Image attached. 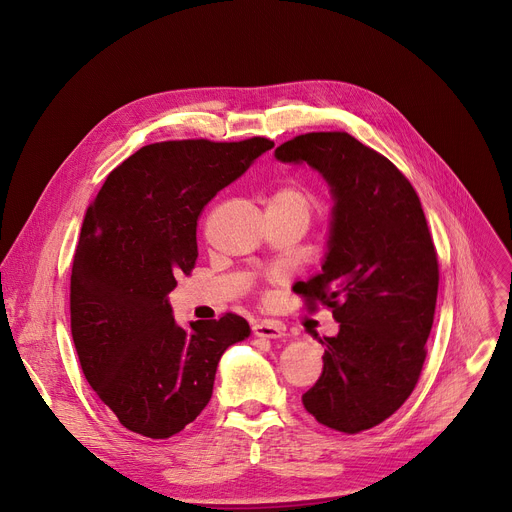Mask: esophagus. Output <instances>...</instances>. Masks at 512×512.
Segmentation results:
<instances>
[{
  "label": "esophagus",
  "mask_w": 512,
  "mask_h": 512,
  "mask_svg": "<svg viewBox=\"0 0 512 512\" xmlns=\"http://www.w3.org/2000/svg\"><path fill=\"white\" fill-rule=\"evenodd\" d=\"M254 333H256L258 337H269V339L283 337V335H285V325L279 323V321L264 319V321H258V323L254 325Z\"/></svg>",
  "instance_id": "obj_1"
}]
</instances>
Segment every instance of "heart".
Listing matches in <instances>:
<instances>
[{
	"mask_svg": "<svg viewBox=\"0 0 512 512\" xmlns=\"http://www.w3.org/2000/svg\"><path fill=\"white\" fill-rule=\"evenodd\" d=\"M271 202H283V204H298V206H304L310 210L312 206V196L310 193L300 187V185H283L279 187L273 196H271Z\"/></svg>",
	"mask_w": 512,
	"mask_h": 512,
	"instance_id": "heart-1",
	"label": "heart"
}]
</instances>
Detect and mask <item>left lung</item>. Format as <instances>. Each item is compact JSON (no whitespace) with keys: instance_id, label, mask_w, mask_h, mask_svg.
Segmentation results:
<instances>
[{"instance_id":"1","label":"left lung","mask_w":512,"mask_h":512,"mask_svg":"<svg viewBox=\"0 0 512 512\" xmlns=\"http://www.w3.org/2000/svg\"><path fill=\"white\" fill-rule=\"evenodd\" d=\"M331 185L335 206L323 273L298 283L306 310L339 323L323 337V373L302 396L321 425L360 433L408 400L427 356L440 264L415 187L346 131L298 135L275 150Z\"/></svg>"}]
</instances>
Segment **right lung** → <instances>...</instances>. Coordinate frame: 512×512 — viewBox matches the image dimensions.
Segmentation results:
<instances>
[{
  "instance_id": "add662e5",
  "label": "right lung",
  "mask_w": 512,
  "mask_h": 512,
  "mask_svg": "<svg viewBox=\"0 0 512 512\" xmlns=\"http://www.w3.org/2000/svg\"><path fill=\"white\" fill-rule=\"evenodd\" d=\"M273 145L150 143L89 206L70 271V331L85 379L129 431L166 440L196 421L223 352L250 335L233 312L183 329L166 298L196 266L204 206Z\"/></svg>"
}]
</instances>
